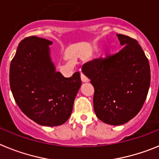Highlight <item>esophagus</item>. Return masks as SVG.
<instances>
[{
    "mask_svg": "<svg viewBox=\"0 0 159 159\" xmlns=\"http://www.w3.org/2000/svg\"><path fill=\"white\" fill-rule=\"evenodd\" d=\"M80 77H81V80H82L83 82H88V78L86 76V75H84V73L81 72Z\"/></svg>",
    "mask_w": 159,
    "mask_h": 159,
    "instance_id": "34e87169",
    "label": "esophagus"
}]
</instances>
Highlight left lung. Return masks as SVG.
Listing matches in <instances>:
<instances>
[{
	"label": "left lung",
	"mask_w": 159,
	"mask_h": 159,
	"mask_svg": "<svg viewBox=\"0 0 159 159\" xmlns=\"http://www.w3.org/2000/svg\"><path fill=\"white\" fill-rule=\"evenodd\" d=\"M123 48L117 53L84 64L95 92V115L110 125H122L137 115L145 102L151 84L148 59L138 41L116 34Z\"/></svg>",
	"instance_id": "obj_1"
}]
</instances>
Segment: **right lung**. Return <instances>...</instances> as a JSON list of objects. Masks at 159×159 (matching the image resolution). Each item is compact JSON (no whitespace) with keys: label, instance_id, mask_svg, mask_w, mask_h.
<instances>
[{"label":"right lung","instance_id":"obj_1","mask_svg":"<svg viewBox=\"0 0 159 159\" xmlns=\"http://www.w3.org/2000/svg\"><path fill=\"white\" fill-rule=\"evenodd\" d=\"M52 42L32 36L18 45L11 61L9 83L21 111L42 126L62 125L69 119L81 86L76 71L65 78L56 71L49 54Z\"/></svg>","mask_w":159,"mask_h":159}]
</instances>
